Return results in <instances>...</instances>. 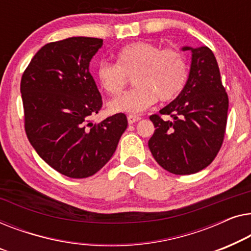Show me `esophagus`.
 <instances>
[{
  "label": "esophagus",
  "instance_id": "34e87169",
  "mask_svg": "<svg viewBox=\"0 0 251 251\" xmlns=\"http://www.w3.org/2000/svg\"><path fill=\"white\" fill-rule=\"evenodd\" d=\"M127 121H128V124H134V123L141 121V117L136 115H128L127 116Z\"/></svg>",
  "mask_w": 251,
  "mask_h": 251
}]
</instances>
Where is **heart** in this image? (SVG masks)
<instances>
[{
	"mask_svg": "<svg viewBox=\"0 0 251 251\" xmlns=\"http://www.w3.org/2000/svg\"><path fill=\"white\" fill-rule=\"evenodd\" d=\"M97 79L108 94L121 93L133 76L135 87L109 102L112 112L137 114L151 107L157 99L166 102L177 97L188 78V62L175 49L162 50L156 44L136 42L122 48L116 54V65L101 62Z\"/></svg>",
	"mask_w": 251,
	"mask_h": 251,
	"instance_id": "b5f03b06",
	"label": "heart"
}]
</instances>
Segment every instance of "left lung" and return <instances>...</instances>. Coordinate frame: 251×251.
<instances>
[{
	"label": "left lung",
	"instance_id": "left-lung-1",
	"mask_svg": "<svg viewBox=\"0 0 251 251\" xmlns=\"http://www.w3.org/2000/svg\"><path fill=\"white\" fill-rule=\"evenodd\" d=\"M191 51V67L181 93L150 116L156 130L149 149L162 168L176 175L195 174L215 159L224 140L228 98L213 51L207 47L182 48Z\"/></svg>",
	"mask_w": 251,
	"mask_h": 251
}]
</instances>
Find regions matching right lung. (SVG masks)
Listing matches in <instances>:
<instances>
[{
	"instance_id": "right-lung-1",
	"label": "right lung",
	"mask_w": 251,
	"mask_h": 251,
	"mask_svg": "<svg viewBox=\"0 0 251 251\" xmlns=\"http://www.w3.org/2000/svg\"><path fill=\"white\" fill-rule=\"evenodd\" d=\"M102 44L83 36L52 42L38 50L21 78L28 140L48 165L72 178L100 171L127 128L124 114L90 121L102 107L89 68Z\"/></svg>"
}]
</instances>
